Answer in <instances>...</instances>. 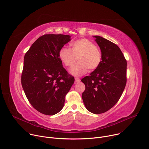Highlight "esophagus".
Returning <instances> with one entry per match:
<instances>
[{"label": "esophagus", "mask_w": 149, "mask_h": 149, "mask_svg": "<svg viewBox=\"0 0 149 149\" xmlns=\"http://www.w3.org/2000/svg\"><path fill=\"white\" fill-rule=\"evenodd\" d=\"M75 81L76 83H79V82L80 81V79L79 78H75Z\"/></svg>", "instance_id": "34e87169"}]
</instances>
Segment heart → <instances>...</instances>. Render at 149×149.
Segmentation results:
<instances>
[{
	"label": "heart",
	"instance_id": "1",
	"mask_svg": "<svg viewBox=\"0 0 149 149\" xmlns=\"http://www.w3.org/2000/svg\"><path fill=\"white\" fill-rule=\"evenodd\" d=\"M71 49L62 47L58 52V57L63 64L70 68L76 62L77 63L70 70V73L74 76H80L85 74L88 69L94 70L100 65L102 55L100 49L95 43L86 38H80L70 44Z\"/></svg>",
	"mask_w": 149,
	"mask_h": 149
}]
</instances>
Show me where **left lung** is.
<instances>
[{
  "mask_svg": "<svg viewBox=\"0 0 149 149\" xmlns=\"http://www.w3.org/2000/svg\"><path fill=\"white\" fill-rule=\"evenodd\" d=\"M100 47L101 64L81 81L85 85L82 99L86 109L95 114L107 112L117 103L127 82V61L117 45L93 36Z\"/></svg>",
  "mask_w": 149,
  "mask_h": 149,
  "instance_id": "1",
  "label": "left lung"
}]
</instances>
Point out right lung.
Returning a JSON list of instances; mask_svg holds the SVG:
<instances>
[{
  "mask_svg": "<svg viewBox=\"0 0 149 149\" xmlns=\"http://www.w3.org/2000/svg\"><path fill=\"white\" fill-rule=\"evenodd\" d=\"M63 34H45L38 38L26 53L21 84L31 105L48 115L59 112L74 78L63 67L60 49L71 39Z\"/></svg>",
  "mask_w": 149,
  "mask_h": 149,
  "instance_id": "add662e5",
  "label": "right lung"
}]
</instances>
